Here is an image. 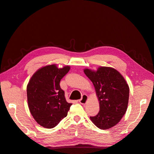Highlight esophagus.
<instances>
[{
  "mask_svg": "<svg viewBox=\"0 0 154 154\" xmlns=\"http://www.w3.org/2000/svg\"><path fill=\"white\" fill-rule=\"evenodd\" d=\"M87 99H88V96L87 94H83L82 98L79 100V102L82 105H84L86 103V102L87 101Z\"/></svg>",
  "mask_w": 154,
  "mask_h": 154,
  "instance_id": "esophagus-1",
  "label": "esophagus"
}]
</instances>
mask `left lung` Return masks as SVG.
Returning <instances> with one entry per match:
<instances>
[{
  "instance_id": "1",
  "label": "left lung",
  "mask_w": 154,
  "mask_h": 154,
  "mask_svg": "<svg viewBox=\"0 0 154 154\" xmlns=\"http://www.w3.org/2000/svg\"><path fill=\"white\" fill-rule=\"evenodd\" d=\"M85 75L95 87L100 103V111L90 119L102 130L119 123L127 109L129 87L124 78L116 69L101 67L97 71L84 69Z\"/></svg>"
}]
</instances>
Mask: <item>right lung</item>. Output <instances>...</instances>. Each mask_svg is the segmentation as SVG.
<instances>
[{"instance_id":"obj_1","label":"right lung","mask_w":154,"mask_h":154,"mask_svg":"<svg viewBox=\"0 0 154 154\" xmlns=\"http://www.w3.org/2000/svg\"><path fill=\"white\" fill-rule=\"evenodd\" d=\"M70 67L58 69L50 65L38 69L27 86V97L30 112L42 127L52 128L66 118L72 103L65 98L60 80Z\"/></svg>"}]
</instances>
